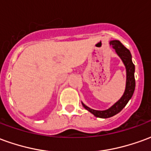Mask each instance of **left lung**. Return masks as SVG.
<instances>
[{"label":"left lung","instance_id":"obj_1","mask_svg":"<svg viewBox=\"0 0 151 151\" xmlns=\"http://www.w3.org/2000/svg\"><path fill=\"white\" fill-rule=\"evenodd\" d=\"M110 45L116 50L118 56L121 58L122 61L125 65L127 72L126 87H125V91H124L123 96L120 98V100H118L113 106H111V108L105 111L94 110V109L88 108L84 104H82L83 107L87 111L91 112L96 117H99V118H109L119 113L125 107V105L128 104L130 99L132 98L134 90H135V78H134L135 66L132 61V56H131L129 50L127 49L119 40H112L110 42Z\"/></svg>","mask_w":151,"mask_h":151}]
</instances>
